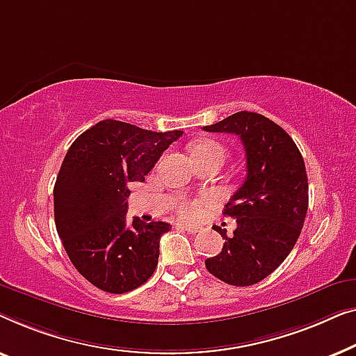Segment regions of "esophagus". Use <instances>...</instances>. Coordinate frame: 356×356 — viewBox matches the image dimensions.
I'll return each mask as SVG.
<instances>
[{"label": "esophagus", "mask_w": 356, "mask_h": 356, "mask_svg": "<svg viewBox=\"0 0 356 356\" xmlns=\"http://www.w3.org/2000/svg\"><path fill=\"white\" fill-rule=\"evenodd\" d=\"M179 227H182V229H185L187 230V232H190V234H197V232H200V227H197V226H192V224H187V222H182V224H177Z\"/></svg>", "instance_id": "34e87169"}]
</instances>
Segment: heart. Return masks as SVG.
<instances>
[{"instance_id": "1", "label": "heart", "mask_w": 356, "mask_h": 356, "mask_svg": "<svg viewBox=\"0 0 356 356\" xmlns=\"http://www.w3.org/2000/svg\"><path fill=\"white\" fill-rule=\"evenodd\" d=\"M192 154L195 159H203V158H218V159H224L226 156V149L216 140H204V142L195 143L192 148ZM200 204L198 203H182L180 204L179 211L182 216L192 218L198 213Z\"/></svg>"}]
</instances>
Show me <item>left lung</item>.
<instances>
[{"mask_svg": "<svg viewBox=\"0 0 356 356\" xmlns=\"http://www.w3.org/2000/svg\"><path fill=\"white\" fill-rule=\"evenodd\" d=\"M207 132L238 135L247 156V179L224 208L237 221L221 253L204 264L222 282L245 287L268 277L289 257L308 211V176L292 137L271 119L240 111Z\"/></svg>", "mask_w": 356, "mask_h": 356, "instance_id": "8db88e82", "label": "left lung"}]
</instances>
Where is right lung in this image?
<instances>
[{"label": "right lung", "mask_w": 356, "mask_h": 356, "mask_svg": "<svg viewBox=\"0 0 356 356\" xmlns=\"http://www.w3.org/2000/svg\"><path fill=\"white\" fill-rule=\"evenodd\" d=\"M182 130L104 119L79 135L54 184V222L69 259L95 287L126 293L152 277L168 222L126 221L130 182H143Z\"/></svg>", "instance_id": "right-lung-1"}]
</instances>
